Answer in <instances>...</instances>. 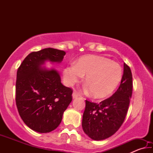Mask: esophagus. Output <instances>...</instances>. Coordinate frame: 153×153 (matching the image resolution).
<instances>
[{
  "mask_svg": "<svg viewBox=\"0 0 153 153\" xmlns=\"http://www.w3.org/2000/svg\"><path fill=\"white\" fill-rule=\"evenodd\" d=\"M72 96H73V98H77V97H79V94L78 93H77L76 91H74V92H73V94H72Z\"/></svg>",
  "mask_w": 153,
  "mask_h": 153,
  "instance_id": "1",
  "label": "esophagus"
}]
</instances>
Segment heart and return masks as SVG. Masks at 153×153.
Listing matches in <instances>:
<instances>
[{
    "mask_svg": "<svg viewBox=\"0 0 153 153\" xmlns=\"http://www.w3.org/2000/svg\"><path fill=\"white\" fill-rule=\"evenodd\" d=\"M85 77V83L94 98L109 96L120 84L122 77L120 65L104 56L88 55L69 64L63 71L64 79L73 86Z\"/></svg>",
    "mask_w": 153,
    "mask_h": 153,
    "instance_id": "b5f03b06",
    "label": "heart"
}]
</instances>
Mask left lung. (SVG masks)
I'll list each match as a JSON object with an SVG mask.
<instances>
[{
  "mask_svg": "<svg viewBox=\"0 0 153 153\" xmlns=\"http://www.w3.org/2000/svg\"><path fill=\"white\" fill-rule=\"evenodd\" d=\"M123 75L117 91L100 103L86 100L82 128L94 140H102L113 135L122 125L128 113L132 94V74L123 64Z\"/></svg>",
  "mask_w": 153,
  "mask_h": 153,
  "instance_id": "left-lung-1",
  "label": "left lung"
}]
</instances>
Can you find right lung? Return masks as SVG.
<instances>
[{
	"label": "right lung",
	"instance_id": "1",
	"mask_svg": "<svg viewBox=\"0 0 153 153\" xmlns=\"http://www.w3.org/2000/svg\"><path fill=\"white\" fill-rule=\"evenodd\" d=\"M66 53L52 48L32 52L24 59L17 71L16 105L24 122L39 133L55 129L72 100L71 88L63 86L55 69L41 65L45 61L60 63Z\"/></svg>",
	"mask_w": 153,
	"mask_h": 153
}]
</instances>
